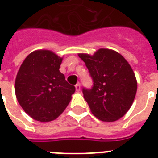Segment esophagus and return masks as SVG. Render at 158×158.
<instances>
[{"label": "esophagus", "instance_id": "esophagus-1", "mask_svg": "<svg viewBox=\"0 0 158 158\" xmlns=\"http://www.w3.org/2000/svg\"><path fill=\"white\" fill-rule=\"evenodd\" d=\"M75 88L77 91H80V89H81V86H80V84H79V83H78V84L76 85Z\"/></svg>", "mask_w": 158, "mask_h": 158}]
</instances>
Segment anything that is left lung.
I'll list each match as a JSON object with an SVG mask.
<instances>
[{"instance_id":"8db88e82","label":"left lung","mask_w":158,"mask_h":158,"mask_svg":"<svg viewBox=\"0 0 158 158\" xmlns=\"http://www.w3.org/2000/svg\"><path fill=\"white\" fill-rule=\"evenodd\" d=\"M93 79L90 89H83L91 113L103 122H113L125 115L137 91L135 73L118 52L99 49L92 56L79 53Z\"/></svg>"}]
</instances>
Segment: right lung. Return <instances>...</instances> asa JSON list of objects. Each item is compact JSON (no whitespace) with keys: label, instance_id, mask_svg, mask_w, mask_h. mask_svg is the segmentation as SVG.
Segmentation results:
<instances>
[{"label":"right lung","instance_id":"add662e5","mask_svg":"<svg viewBox=\"0 0 158 158\" xmlns=\"http://www.w3.org/2000/svg\"><path fill=\"white\" fill-rule=\"evenodd\" d=\"M62 57L52 51L37 50L23 62L15 79L18 102L29 117L39 122L57 118L71 101L75 87L60 72Z\"/></svg>","mask_w":158,"mask_h":158}]
</instances>
